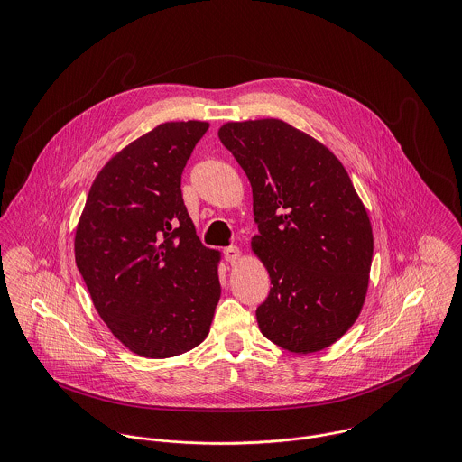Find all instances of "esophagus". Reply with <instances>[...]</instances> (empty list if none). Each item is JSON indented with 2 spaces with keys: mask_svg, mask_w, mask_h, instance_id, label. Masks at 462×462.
I'll use <instances>...</instances> for the list:
<instances>
[{
  "mask_svg": "<svg viewBox=\"0 0 462 462\" xmlns=\"http://www.w3.org/2000/svg\"><path fill=\"white\" fill-rule=\"evenodd\" d=\"M222 253H224V260L229 262V263H235V262L240 260V251H238V247H235V245L226 247Z\"/></svg>",
  "mask_w": 462,
  "mask_h": 462,
  "instance_id": "34e87169",
  "label": "esophagus"
}]
</instances>
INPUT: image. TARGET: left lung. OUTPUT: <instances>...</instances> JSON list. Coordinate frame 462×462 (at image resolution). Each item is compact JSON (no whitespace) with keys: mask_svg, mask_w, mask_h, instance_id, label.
Returning a JSON list of instances; mask_svg holds the SVG:
<instances>
[{"mask_svg":"<svg viewBox=\"0 0 462 462\" xmlns=\"http://www.w3.org/2000/svg\"><path fill=\"white\" fill-rule=\"evenodd\" d=\"M218 138L253 187L270 291L256 310L264 337L299 354L341 337L365 302L374 256L368 213L326 145L279 119L227 123Z\"/></svg>","mask_w":462,"mask_h":462,"instance_id":"8db88e82","label":"left lung"}]
</instances>
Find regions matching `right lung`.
<instances>
[{
	"mask_svg": "<svg viewBox=\"0 0 462 462\" xmlns=\"http://www.w3.org/2000/svg\"><path fill=\"white\" fill-rule=\"evenodd\" d=\"M208 123H165L94 180L74 253L92 302L132 352L163 359L208 336L220 299L218 253L200 244L181 174Z\"/></svg>",
	"mask_w": 462,
	"mask_h": 462,
	"instance_id": "add662e5",
	"label": "right lung"
}]
</instances>
